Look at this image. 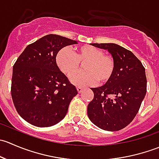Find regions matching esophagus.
<instances>
[{"label":"esophagus","mask_w":159,"mask_h":159,"mask_svg":"<svg viewBox=\"0 0 159 159\" xmlns=\"http://www.w3.org/2000/svg\"><path fill=\"white\" fill-rule=\"evenodd\" d=\"M77 90H78V93H81V92H82L83 88L82 87H80V86H78V87H77Z\"/></svg>","instance_id":"esophagus-1"}]
</instances>
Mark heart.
I'll list each match as a JSON object with an SVG mask.
<instances>
[{"mask_svg": "<svg viewBox=\"0 0 159 159\" xmlns=\"http://www.w3.org/2000/svg\"><path fill=\"white\" fill-rule=\"evenodd\" d=\"M80 62L84 64V71L78 72L70 78L77 85H92L108 82L115 74L116 62L112 55L105 54L102 49L91 45L81 46L75 51L69 48H63L56 55V63L67 76H70L80 68Z\"/></svg>", "mask_w": 159, "mask_h": 159, "instance_id": "heart-1", "label": "heart"}]
</instances>
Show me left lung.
<instances>
[{"mask_svg": "<svg viewBox=\"0 0 159 159\" xmlns=\"http://www.w3.org/2000/svg\"><path fill=\"white\" fill-rule=\"evenodd\" d=\"M108 50L116 62L111 79L99 88H91L94 98L88 105L93 124L106 131L129 125L139 112L147 91L145 69L131 51L113 43L91 44Z\"/></svg>", "mask_w": 159, "mask_h": 159, "instance_id": "left-lung-1", "label": "left lung"}]
</instances>
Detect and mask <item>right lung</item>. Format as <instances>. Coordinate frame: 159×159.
Instances as JSON below:
<instances>
[{"mask_svg": "<svg viewBox=\"0 0 159 159\" xmlns=\"http://www.w3.org/2000/svg\"><path fill=\"white\" fill-rule=\"evenodd\" d=\"M78 44L57 34H48L27 46L13 66L11 97L17 113L38 127L61 121L76 88L61 71L56 55L62 48Z\"/></svg>", "mask_w": 159, "mask_h": 159, "instance_id": "right-lung-1", "label": "right lung"}]
</instances>
